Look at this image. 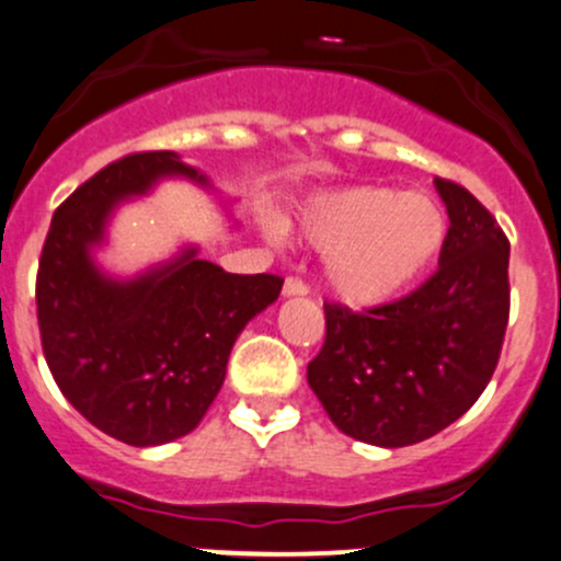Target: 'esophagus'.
<instances>
[{"mask_svg": "<svg viewBox=\"0 0 561 561\" xmlns=\"http://www.w3.org/2000/svg\"><path fill=\"white\" fill-rule=\"evenodd\" d=\"M305 294H308V286L299 278H286L283 283V297H305Z\"/></svg>", "mask_w": 561, "mask_h": 561, "instance_id": "esophagus-1", "label": "esophagus"}]
</instances>
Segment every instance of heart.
Instances as JSON below:
<instances>
[{
  "label": "heart",
  "instance_id": "b5f03b06",
  "mask_svg": "<svg viewBox=\"0 0 561 561\" xmlns=\"http://www.w3.org/2000/svg\"><path fill=\"white\" fill-rule=\"evenodd\" d=\"M305 240L324 253L332 291L348 305H379L428 275L447 240V213L431 193L354 185L302 209Z\"/></svg>",
  "mask_w": 561,
  "mask_h": 561
}]
</instances>
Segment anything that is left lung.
Segmentation results:
<instances>
[{
    "mask_svg": "<svg viewBox=\"0 0 561 561\" xmlns=\"http://www.w3.org/2000/svg\"><path fill=\"white\" fill-rule=\"evenodd\" d=\"M447 215L439 270L396 302H324L308 385L352 439L407 447L467 414L496 370L510 319V242L467 187L434 180Z\"/></svg>",
    "mask_w": 561,
    "mask_h": 561,
    "instance_id": "1",
    "label": "left lung"
}]
</instances>
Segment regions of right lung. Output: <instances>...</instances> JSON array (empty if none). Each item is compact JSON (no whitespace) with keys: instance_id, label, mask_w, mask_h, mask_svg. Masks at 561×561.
I'll list each match as a JSON object with an SVG mask.
<instances>
[{"instance_id":"obj_1","label":"right lung","mask_w":561,"mask_h":561,"mask_svg":"<svg viewBox=\"0 0 561 561\" xmlns=\"http://www.w3.org/2000/svg\"><path fill=\"white\" fill-rule=\"evenodd\" d=\"M163 176L207 185L180 154L136 152L100 169L54 213L37 270V324L62 396L103 434L154 447L191 434L226 379L248 321L278 299V275H234L185 248L130 280L105 275L92 248L119 202Z\"/></svg>"}]
</instances>
